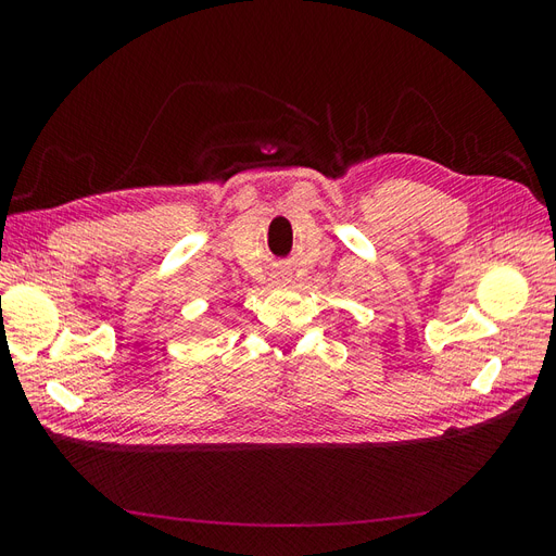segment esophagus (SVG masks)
<instances>
[{
  "label": "esophagus",
  "instance_id": "1",
  "mask_svg": "<svg viewBox=\"0 0 556 556\" xmlns=\"http://www.w3.org/2000/svg\"><path fill=\"white\" fill-rule=\"evenodd\" d=\"M271 280H274V285H288L290 282V271H285V268H278V271H274Z\"/></svg>",
  "mask_w": 556,
  "mask_h": 556
}]
</instances>
